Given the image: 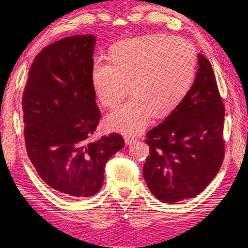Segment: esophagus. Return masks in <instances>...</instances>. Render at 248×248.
Here are the masks:
<instances>
[{"instance_id": "esophagus-1", "label": "esophagus", "mask_w": 248, "mask_h": 248, "mask_svg": "<svg viewBox=\"0 0 248 248\" xmlns=\"http://www.w3.org/2000/svg\"><path fill=\"white\" fill-rule=\"evenodd\" d=\"M124 141H125V144L127 145H130V144H132V143H134V141L136 140V138H134V136H130V135H124Z\"/></svg>"}]
</instances>
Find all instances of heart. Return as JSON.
Segmentation results:
<instances>
[{"label": "heart", "instance_id": "obj_1", "mask_svg": "<svg viewBox=\"0 0 248 248\" xmlns=\"http://www.w3.org/2000/svg\"><path fill=\"white\" fill-rule=\"evenodd\" d=\"M109 64L94 61L92 84L105 108H115L129 93L133 98L109 113L105 124L124 133H136L170 113L191 88L197 68L195 49L167 35L129 39L113 46Z\"/></svg>", "mask_w": 248, "mask_h": 248}]
</instances>
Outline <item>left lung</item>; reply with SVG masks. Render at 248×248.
Returning <instances> with one entry per match:
<instances>
[{
	"label": "left lung",
	"mask_w": 248,
	"mask_h": 248,
	"mask_svg": "<svg viewBox=\"0 0 248 248\" xmlns=\"http://www.w3.org/2000/svg\"><path fill=\"white\" fill-rule=\"evenodd\" d=\"M224 116L212 66L198 54L191 89L166 119L146 134L150 155L143 173L157 199L173 203L193 198L213 180L225 156Z\"/></svg>",
	"instance_id": "obj_1"
}]
</instances>
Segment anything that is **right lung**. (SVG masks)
<instances>
[{"label":"right lung","mask_w":248,"mask_h":248,"mask_svg":"<svg viewBox=\"0 0 248 248\" xmlns=\"http://www.w3.org/2000/svg\"><path fill=\"white\" fill-rule=\"evenodd\" d=\"M93 35H76L41 50L22 96L24 140L39 177L60 194H96L108 159L124 146L117 133L92 136L101 118L92 84Z\"/></svg>","instance_id":"add662e5"}]
</instances>
